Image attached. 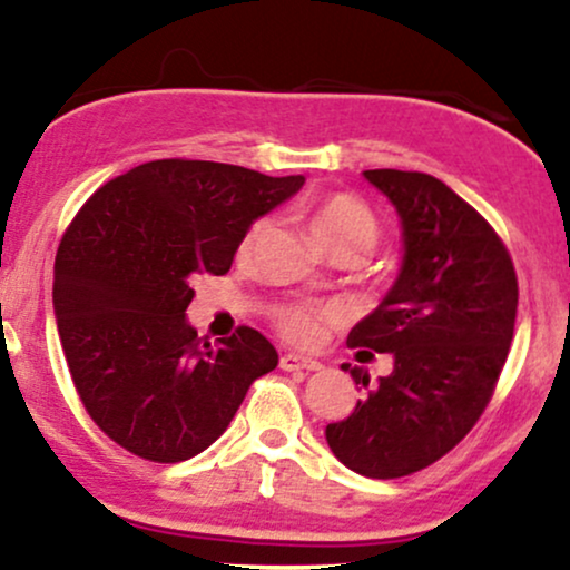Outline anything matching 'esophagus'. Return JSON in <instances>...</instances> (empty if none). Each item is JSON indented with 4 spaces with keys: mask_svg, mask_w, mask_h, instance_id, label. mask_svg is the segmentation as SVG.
Wrapping results in <instances>:
<instances>
[{
    "mask_svg": "<svg viewBox=\"0 0 570 570\" xmlns=\"http://www.w3.org/2000/svg\"><path fill=\"white\" fill-rule=\"evenodd\" d=\"M279 367H283V371H320L323 365H320L314 357H306V354L287 352L279 357Z\"/></svg>",
    "mask_w": 570,
    "mask_h": 570,
    "instance_id": "34e87169",
    "label": "esophagus"
}]
</instances>
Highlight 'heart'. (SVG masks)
<instances>
[{
	"label": "heart",
	"instance_id": "1",
	"mask_svg": "<svg viewBox=\"0 0 570 570\" xmlns=\"http://www.w3.org/2000/svg\"><path fill=\"white\" fill-rule=\"evenodd\" d=\"M272 229V218H258L245 234L239 245V256L247 258L261 239ZM309 232L331 256L336 253H354L365 258L379 243V220L371 213V207L360 203L352 194H331L320 199L309 213ZM333 314L327 309H314V306H291V309L277 312V323L285 336L309 341L320 333Z\"/></svg>",
	"mask_w": 570,
	"mask_h": 570
}]
</instances>
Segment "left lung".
Wrapping results in <instances>:
<instances>
[{
  "label": "left lung",
  "mask_w": 570,
  "mask_h": 570,
  "mask_svg": "<svg viewBox=\"0 0 570 570\" xmlns=\"http://www.w3.org/2000/svg\"><path fill=\"white\" fill-rule=\"evenodd\" d=\"M403 226V264L381 304L350 331L357 354H392L344 421L325 426L333 456L365 478L392 480L445 456L483 416L510 352L518 277L491 224L426 173L365 170Z\"/></svg>",
  "instance_id": "left-lung-1"
}]
</instances>
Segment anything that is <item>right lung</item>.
<instances>
[{"label": "right lung", "mask_w": 570, "mask_h": 570, "mask_svg": "<svg viewBox=\"0 0 570 570\" xmlns=\"http://www.w3.org/2000/svg\"><path fill=\"white\" fill-rule=\"evenodd\" d=\"M304 176L157 159L104 184L66 229L52 309L90 419L140 459L176 464L226 432L277 350L253 327L216 346L186 309L197 274H226L253 220Z\"/></svg>", "instance_id": "1"}]
</instances>
